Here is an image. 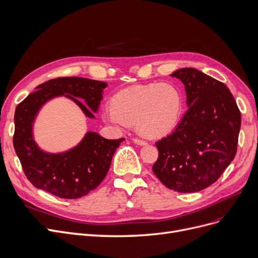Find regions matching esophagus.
Instances as JSON below:
<instances>
[{"mask_svg": "<svg viewBox=\"0 0 258 258\" xmlns=\"http://www.w3.org/2000/svg\"><path fill=\"white\" fill-rule=\"evenodd\" d=\"M133 142L138 144V145H140V146H146L147 145V142H145L143 140H140V139H133Z\"/></svg>", "mask_w": 258, "mask_h": 258, "instance_id": "34e87169", "label": "esophagus"}]
</instances>
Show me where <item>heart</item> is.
I'll list each match as a JSON object with an SVG mask.
<instances>
[{
  "mask_svg": "<svg viewBox=\"0 0 258 258\" xmlns=\"http://www.w3.org/2000/svg\"><path fill=\"white\" fill-rule=\"evenodd\" d=\"M182 105V94L172 83L134 85L111 97L103 117L117 126L136 124L146 138H163L177 126Z\"/></svg>",
  "mask_w": 258,
  "mask_h": 258,
  "instance_id": "b5f03b06",
  "label": "heart"
}]
</instances>
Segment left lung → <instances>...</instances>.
I'll return each mask as SVG.
<instances>
[{
  "instance_id": "1",
  "label": "left lung",
  "mask_w": 258,
  "mask_h": 258,
  "mask_svg": "<svg viewBox=\"0 0 258 258\" xmlns=\"http://www.w3.org/2000/svg\"><path fill=\"white\" fill-rule=\"evenodd\" d=\"M171 77L185 85L189 109L175 130L156 142L152 170L171 190L198 192L214 183L234 158L241 115L224 83L194 68Z\"/></svg>"
}]
</instances>
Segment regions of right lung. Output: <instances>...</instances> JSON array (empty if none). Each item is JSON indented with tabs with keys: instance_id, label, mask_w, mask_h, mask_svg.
<instances>
[{
	"instance_id": "obj_1",
	"label": "right lung",
	"mask_w": 258,
	"mask_h": 258,
	"mask_svg": "<svg viewBox=\"0 0 258 258\" xmlns=\"http://www.w3.org/2000/svg\"><path fill=\"white\" fill-rule=\"evenodd\" d=\"M107 86L105 82L85 78H57L39 85L36 91L17 106L14 147L24 173L34 187L60 199L76 200L103 181L115 150L125 139L107 140L90 131L75 148L63 153H47L35 144L32 125L41 107L62 95L75 102L86 116L93 118L92 111L99 110Z\"/></svg>"
}]
</instances>
